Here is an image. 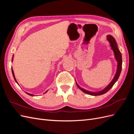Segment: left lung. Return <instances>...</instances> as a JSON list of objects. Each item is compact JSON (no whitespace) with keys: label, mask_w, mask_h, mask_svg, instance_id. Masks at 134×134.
<instances>
[{"label":"left lung","mask_w":134,"mask_h":134,"mask_svg":"<svg viewBox=\"0 0 134 134\" xmlns=\"http://www.w3.org/2000/svg\"><path fill=\"white\" fill-rule=\"evenodd\" d=\"M107 40L111 44V46L112 48L113 51H114V53H115V58L117 61V62H118V66H117V72H116V74L114 77V78L112 80V82L110 83L108 86L105 88L103 90H102V91L100 92H96V93H93V92H89L87 91L86 90H84L83 88H80V87L78 86V84H76L77 86L79 87V88H80L81 90H82L83 92L87 93V94H90L92 96H99V95H102L104 94V93H106V92H107L110 89L113 87V85L116 83V81L117 80V79H119L120 73H121V69H122V55H121V53L120 52V51H119L118 47H117V43L115 41V40L114 39L112 36L109 35L107 37Z\"/></svg>","instance_id":"left-lung-1"}]
</instances>
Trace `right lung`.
Masks as SVG:
<instances>
[{"instance_id": "1", "label": "right lung", "mask_w": 134, "mask_h": 134, "mask_svg": "<svg viewBox=\"0 0 134 134\" xmlns=\"http://www.w3.org/2000/svg\"><path fill=\"white\" fill-rule=\"evenodd\" d=\"M13 57H12V60H13ZM12 74H13V78H14V80H15V81L16 82V83H17V80H16V79H15V76H14V72H13V69H12ZM45 92V93H46ZM27 94H28V95H30V96H34V95L33 94H30V93H26Z\"/></svg>"}]
</instances>
